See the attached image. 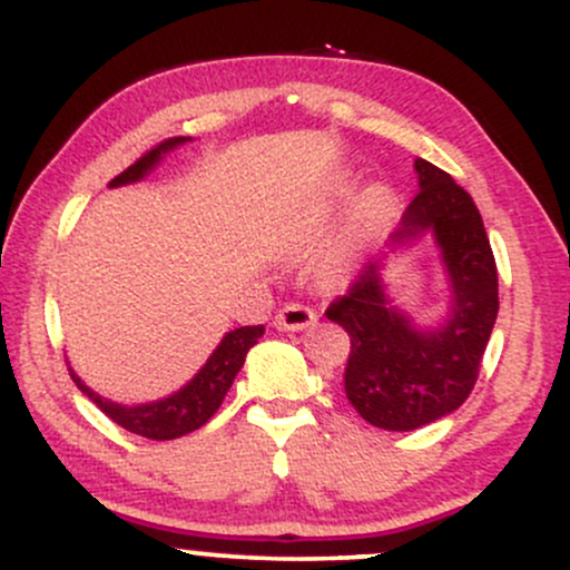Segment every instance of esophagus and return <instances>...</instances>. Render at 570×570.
<instances>
[{
  "label": "esophagus",
  "mask_w": 570,
  "mask_h": 570,
  "mask_svg": "<svg viewBox=\"0 0 570 570\" xmlns=\"http://www.w3.org/2000/svg\"><path fill=\"white\" fill-rule=\"evenodd\" d=\"M315 320H317L315 309L291 302V304H285L277 315H274V325H277L279 331H304V328H309Z\"/></svg>",
  "instance_id": "esophagus-1"
}]
</instances>
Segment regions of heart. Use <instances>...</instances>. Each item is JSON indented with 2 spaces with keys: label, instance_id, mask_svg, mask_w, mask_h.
Instances as JSON below:
<instances>
[{
  "label": "heart",
  "instance_id": "b5f03b06",
  "mask_svg": "<svg viewBox=\"0 0 570 570\" xmlns=\"http://www.w3.org/2000/svg\"><path fill=\"white\" fill-rule=\"evenodd\" d=\"M385 209H387L385 188L374 185V188H368L366 194H363V199L355 209L353 223H350V232L323 255V261H320V277H323V283L334 287L350 283V277L355 274L357 255H361L363 242H366L371 228L382 220Z\"/></svg>",
  "mask_w": 570,
  "mask_h": 570
}]
</instances>
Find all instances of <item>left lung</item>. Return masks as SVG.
<instances>
[{
	"mask_svg": "<svg viewBox=\"0 0 570 570\" xmlns=\"http://www.w3.org/2000/svg\"><path fill=\"white\" fill-rule=\"evenodd\" d=\"M417 196L385 250L325 309L350 334L344 393L363 420L385 431H414L469 399L498 317V268L474 199L439 166L414 161ZM431 233L451 279V312L417 326L384 293L389 255Z\"/></svg>",
	"mask_w": 570,
	"mask_h": 570,
	"instance_id": "obj_1",
	"label": "left lung"
}]
</instances>
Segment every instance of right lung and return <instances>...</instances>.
<instances>
[{
    "label": "right lung",
    "instance_id": "right-lung-1",
    "mask_svg": "<svg viewBox=\"0 0 570 570\" xmlns=\"http://www.w3.org/2000/svg\"><path fill=\"white\" fill-rule=\"evenodd\" d=\"M185 142H188V137H171L166 139V142L156 145L150 153H145L139 161H134L129 169L120 171V175L110 183V188L142 180V177H147L156 169L166 153ZM261 336H264V325H242V328L228 331V334L220 338V344L215 347V353L207 357V363H204L199 374H196L188 385H183L177 393L166 395V399L150 401V404H115V401L105 399V395L94 393L72 368H69V374H72L75 385H78L82 393L112 420V423L126 428L129 433H137V436L153 441H169L180 439L190 431H199L217 409H220L228 387L234 385V376L239 374L242 366H245L247 353H250L253 344H258Z\"/></svg>",
    "mask_w": 570,
    "mask_h": 570
}]
</instances>
